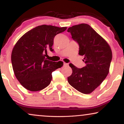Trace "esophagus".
<instances>
[{"mask_svg":"<svg viewBox=\"0 0 124 124\" xmlns=\"http://www.w3.org/2000/svg\"><path fill=\"white\" fill-rule=\"evenodd\" d=\"M68 65V64L64 63V67H67Z\"/></svg>","mask_w":124,"mask_h":124,"instance_id":"1","label":"esophagus"}]
</instances>
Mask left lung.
Wrapping results in <instances>:
<instances>
[{
    "label": "left lung",
    "mask_w": 124,
    "mask_h": 124,
    "mask_svg": "<svg viewBox=\"0 0 124 124\" xmlns=\"http://www.w3.org/2000/svg\"><path fill=\"white\" fill-rule=\"evenodd\" d=\"M72 38L79 45V55L84 56L86 65L78 68L69 66L72 74L68 81L72 87L83 94H90L107 76L112 58L109 45L89 25L81 23L68 28Z\"/></svg>",
    "instance_id": "left-lung-1"
}]
</instances>
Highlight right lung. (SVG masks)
Instances as JSON below:
<instances>
[{
  "label": "right lung",
  "mask_w": 124,
  "mask_h": 124,
  "mask_svg": "<svg viewBox=\"0 0 124 124\" xmlns=\"http://www.w3.org/2000/svg\"><path fill=\"white\" fill-rule=\"evenodd\" d=\"M67 27L42 25L23 34L13 47L11 54L12 68L16 78L23 87L38 91L48 86L52 79V72L62 67L63 62L47 60V50L53 51L52 46L56 35Z\"/></svg>",
  "instance_id": "1"
}]
</instances>
